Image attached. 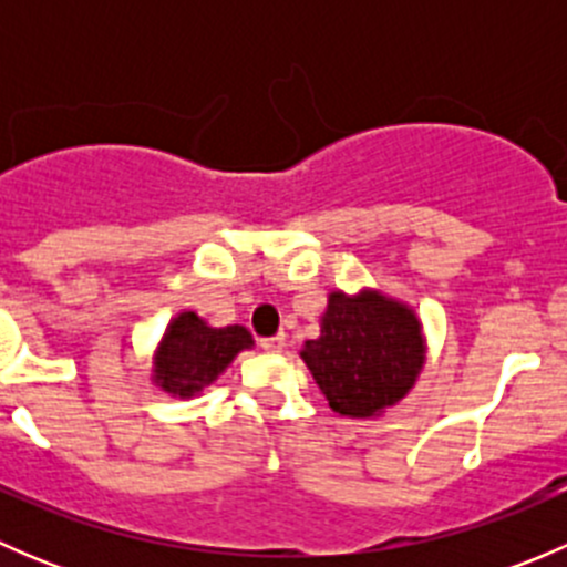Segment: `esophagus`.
<instances>
[{
  "instance_id": "1",
  "label": "esophagus",
  "mask_w": 567,
  "mask_h": 567,
  "mask_svg": "<svg viewBox=\"0 0 567 567\" xmlns=\"http://www.w3.org/2000/svg\"><path fill=\"white\" fill-rule=\"evenodd\" d=\"M260 348L266 353H282L285 351V337L282 334H274V337H262Z\"/></svg>"
}]
</instances>
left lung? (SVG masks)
Listing matches in <instances>:
<instances>
[{"instance_id":"obj_1","label":"left lung","mask_w":567,"mask_h":567,"mask_svg":"<svg viewBox=\"0 0 567 567\" xmlns=\"http://www.w3.org/2000/svg\"><path fill=\"white\" fill-rule=\"evenodd\" d=\"M301 359L342 416H375L400 403L425 362L420 320L400 301L375 290L329 296L320 337L307 340Z\"/></svg>"}]
</instances>
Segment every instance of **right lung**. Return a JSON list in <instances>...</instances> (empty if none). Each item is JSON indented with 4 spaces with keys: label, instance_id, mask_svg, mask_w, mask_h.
I'll list each match as a JSON object with an SVG mask.
<instances>
[{
    "label": "right lung",
    "instance_id": "obj_1",
    "mask_svg": "<svg viewBox=\"0 0 567 567\" xmlns=\"http://www.w3.org/2000/svg\"><path fill=\"white\" fill-rule=\"evenodd\" d=\"M251 346L255 340L244 326L214 329L194 312H181L158 346L153 379L164 392L192 398L214 384L216 375Z\"/></svg>",
    "mask_w": 567,
    "mask_h": 567
}]
</instances>
